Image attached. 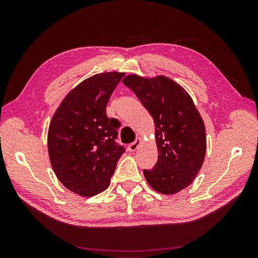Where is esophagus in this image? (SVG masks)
<instances>
[{
    "label": "esophagus",
    "instance_id": "esophagus-1",
    "mask_svg": "<svg viewBox=\"0 0 258 258\" xmlns=\"http://www.w3.org/2000/svg\"><path fill=\"white\" fill-rule=\"evenodd\" d=\"M142 143V139L141 138H137L136 139V141L135 142H132V143H130L129 145H128V150L130 151V152H135L137 148L139 147V145Z\"/></svg>",
    "mask_w": 258,
    "mask_h": 258
}]
</instances>
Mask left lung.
<instances>
[{
	"label": "left lung",
	"instance_id": "left-lung-1",
	"mask_svg": "<svg viewBox=\"0 0 258 258\" xmlns=\"http://www.w3.org/2000/svg\"><path fill=\"white\" fill-rule=\"evenodd\" d=\"M122 83L136 93L153 117L158 160L144 176L153 188L172 195L186 188L205 160V123L191 98L166 76L143 79L128 75Z\"/></svg>",
	"mask_w": 258,
	"mask_h": 258
}]
</instances>
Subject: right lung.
I'll return each mask as SVG.
<instances>
[{
  "instance_id": "1",
  "label": "right lung",
  "mask_w": 258,
  "mask_h": 258,
  "mask_svg": "<svg viewBox=\"0 0 258 258\" xmlns=\"http://www.w3.org/2000/svg\"><path fill=\"white\" fill-rule=\"evenodd\" d=\"M123 73L97 74L62 101L48 130L52 169L68 189L91 197L110 185L124 147L116 142L120 122L108 118L106 104Z\"/></svg>"
}]
</instances>
